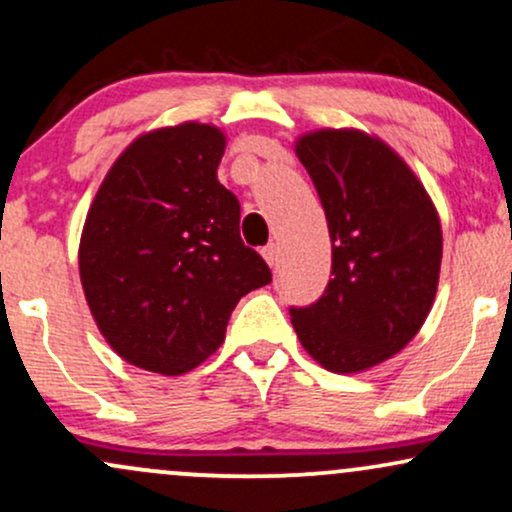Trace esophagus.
<instances>
[{"instance_id": "obj_1", "label": "esophagus", "mask_w": 512, "mask_h": 512, "mask_svg": "<svg viewBox=\"0 0 512 512\" xmlns=\"http://www.w3.org/2000/svg\"><path fill=\"white\" fill-rule=\"evenodd\" d=\"M262 257H264V260H267L269 267H274V264L279 262V248H276L274 243L267 245V248H262Z\"/></svg>"}]
</instances>
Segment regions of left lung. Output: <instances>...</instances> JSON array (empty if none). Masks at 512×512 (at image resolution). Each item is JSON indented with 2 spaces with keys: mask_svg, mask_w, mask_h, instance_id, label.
Segmentation results:
<instances>
[{
  "mask_svg": "<svg viewBox=\"0 0 512 512\" xmlns=\"http://www.w3.org/2000/svg\"><path fill=\"white\" fill-rule=\"evenodd\" d=\"M296 156L313 178L332 240L320 301L291 308L303 349L332 373H361L402 351L431 313L443 231L426 187L383 139L317 129Z\"/></svg>",
  "mask_w": 512,
  "mask_h": 512,
  "instance_id": "obj_1",
  "label": "left lung"
}]
</instances>
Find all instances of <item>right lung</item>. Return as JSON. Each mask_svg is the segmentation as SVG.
Instances as JSON below:
<instances>
[{
	"instance_id": "right-lung-1",
	"label": "right lung",
	"mask_w": 512,
	"mask_h": 512,
	"mask_svg": "<svg viewBox=\"0 0 512 512\" xmlns=\"http://www.w3.org/2000/svg\"><path fill=\"white\" fill-rule=\"evenodd\" d=\"M226 134L182 122L117 156L79 243L81 286L117 356L182 375L219 349L245 293L272 281L240 238V204L216 178Z\"/></svg>"
}]
</instances>
